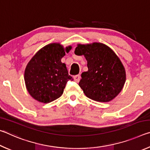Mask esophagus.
<instances>
[{
	"mask_svg": "<svg viewBox=\"0 0 150 150\" xmlns=\"http://www.w3.org/2000/svg\"><path fill=\"white\" fill-rule=\"evenodd\" d=\"M73 79H74V81L75 82H79V81L81 79V75H75L74 77H73Z\"/></svg>",
	"mask_w": 150,
	"mask_h": 150,
	"instance_id": "34e87169",
	"label": "esophagus"
}]
</instances>
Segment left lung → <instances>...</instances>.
Listing matches in <instances>:
<instances>
[{
	"label": "left lung",
	"instance_id": "1",
	"mask_svg": "<svg viewBox=\"0 0 150 150\" xmlns=\"http://www.w3.org/2000/svg\"><path fill=\"white\" fill-rule=\"evenodd\" d=\"M75 54L84 55L88 71L81 74L79 85L83 93L93 100L108 102L117 96L126 81L122 63L115 53L101 43L79 44Z\"/></svg>",
	"mask_w": 150,
	"mask_h": 150
}]
</instances>
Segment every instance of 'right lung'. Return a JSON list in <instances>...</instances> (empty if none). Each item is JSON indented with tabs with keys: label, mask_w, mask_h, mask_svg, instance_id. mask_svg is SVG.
<instances>
[{
	"label": "right lung",
	"mask_w": 150,
	"mask_h": 150,
	"mask_svg": "<svg viewBox=\"0 0 150 150\" xmlns=\"http://www.w3.org/2000/svg\"><path fill=\"white\" fill-rule=\"evenodd\" d=\"M71 47L65 48L59 44L45 45L38 52L26 67L24 81L27 90L34 99L48 103L57 99L63 93L68 81H73L65 63L61 62Z\"/></svg>",
	"instance_id": "obj_1"
}]
</instances>
